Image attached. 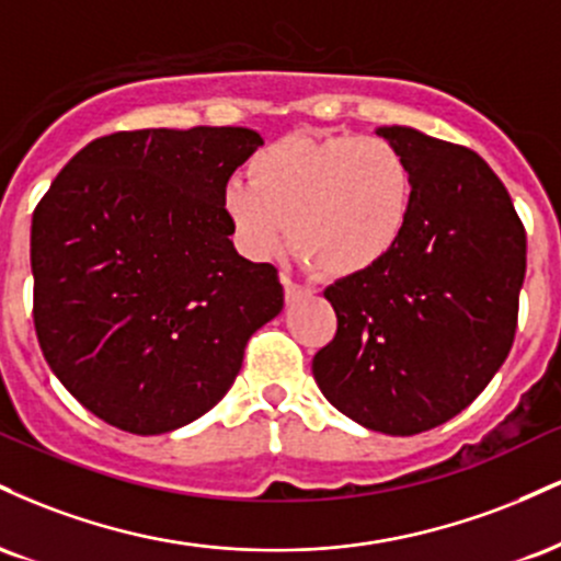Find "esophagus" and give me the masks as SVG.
<instances>
[{
  "label": "esophagus",
  "mask_w": 561,
  "mask_h": 561,
  "mask_svg": "<svg viewBox=\"0 0 561 561\" xmlns=\"http://www.w3.org/2000/svg\"><path fill=\"white\" fill-rule=\"evenodd\" d=\"M282 285H285V295H287V302L298 300L300 295H308L311 293V287L302 285V282L295 279L293 274H282Z\"/></svg>",
  "instance_id": "1"
}]
</instances>
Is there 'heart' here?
Wrapping results in <instances>:
<instances>
[{
  "instance_id": "obj_1",
  "label": "heart",
  "mask_w": 561,
  "mask_h": 561,
  "mask_svg": "<svg viewBox=\"0 0 561 561\" xmlns=\"http://www.w3.org/2000/svg\"><path fill=\"white\" fill-rule=\"evenodd\" d=\"M414 205L403 152L379 137L295 134L248 160V182L224 186L221 208L248 259L268 261L293 237L306 266L358 276L401 242Z\"/></svg>"
}]
</instances>
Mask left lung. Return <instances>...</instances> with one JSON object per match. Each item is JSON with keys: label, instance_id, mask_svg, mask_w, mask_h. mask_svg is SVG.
<instances>
[{"label": "left lung", "instance_id": "left-lung-1", "mask_svg": "<svg viewBox=\"0 0 561 561\" xmlns=\"http://www.w3.org/2000/svg\"><path fill=\"white\" fill-rule=\"evenodd\" d=\"M375 134L403 152L414 205L388 259L324 289L337 334L313 356V379L347 420L416 435L465 411L506 362L527 237L478 152L411 126Z\"/></svg>", "mask_w": 561, "mask_h": 561}]
</instances>
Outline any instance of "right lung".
Masks as SVG:
<instances>
[{
  "label": "right lung",
  "instance_id": "1",
  "mask_svg": "<svg viewBox=\"0 0 561 561\" xmlns=\"http://www.w3.org/2000/svg\"><path fill=\"white\" fill-rule=\"evenodd\" d=\"M261 145L242 126L118 131L76 152L36 205L38 345L102 422L134 435L195 422L285 306L276 268L237 253L221 208Z\"/></svg>",
  "mask_w": 561,
  "mask_h": 561
}]
</instances>
